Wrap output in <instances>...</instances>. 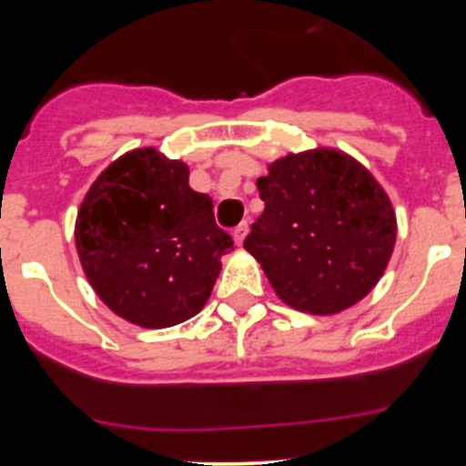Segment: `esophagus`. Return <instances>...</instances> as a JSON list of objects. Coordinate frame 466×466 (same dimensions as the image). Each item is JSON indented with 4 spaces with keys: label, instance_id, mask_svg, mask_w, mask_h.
Returning a JSON list of instances; mask_svg holds the SVG:
<instances>
[{
    "label": "esophagus",
    "instance_id": "esophagus-1",
    "mask_svg": "<svg viewBox=\"0 0 466 466\" xmlns=\"http://www.w3.org/2000/svg\"><path fill=\"white\" fill-rule=\"evenodd\" d=\"M232 237H234V243H237V246H243V241H246V237H248V220H243L238 228H234Z\"/></svg>",
    "mask_w": 466,
    "mask_h": 466
}]
</instances>
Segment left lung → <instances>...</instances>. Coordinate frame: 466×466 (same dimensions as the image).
Here are the masks:
<instances>
[{
	"label": "left lung",
	"instance_id": "1",
	"mask_svg": "<svg viewBox=\"0 0 466 466\" xmlns=\"http://www.w3.org/2000/svg\"><path fill=\"white\" fill-rule=\"evenodd\" d=\"M266 209L246 248L277 298L311 316L359 304L388 268L397 214L377 177L345 150L286 153L257 180Z\"/></svg>",
	"mask_w": 466,
	"mask_h": 466
}]
</instances>
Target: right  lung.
<instances>
[{"label": "right lung", "instance_id": "1", "mask_svg": "<svg viewBox=\"0 0 466 466\" xmlns=\"http://www.w3.org/2000/svg\"><path fill=\"white\" fill-rule=\"evenodd\" d=\"M211 198L189 187V167L155 146L116 157L78 207L76 252L110 311L144 329L203 311L220 257L234 250Z\"/></svg>", "mask_w": 466, "mask_h": 466}]
</instances>
